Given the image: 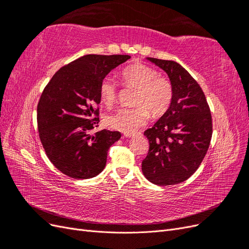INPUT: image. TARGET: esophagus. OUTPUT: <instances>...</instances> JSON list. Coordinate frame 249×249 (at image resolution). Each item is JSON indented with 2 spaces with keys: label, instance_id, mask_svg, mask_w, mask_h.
Here are the masks:
<instances>
[{
  "label": "esophagus",
  "instance_id": "esophagus-1",
  "mask_svg": "<svg viewBox=\"0 0 249 249\" xmlns=\"http://www.w3.org/2000/svg\"><path fill=\"white\" fill-rule=\"evenodd\" d=\"M124 136L125 138H131V137H134V136H135V134H133V133H124Z\"/></svg>",
  "mask_w": 249,
  "mask_h": 249
}]
</instances>
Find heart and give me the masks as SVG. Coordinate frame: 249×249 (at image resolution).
<instances>
[{
    "mask_svg": "<svg viewBox=\"0 0 249 249\" xmlns=\"http://www.w3.org/2000/svg\"><path fill=\"white\" fill-rule=\"evenodd\" d=\"M120 78L125 87L137 88L135 99L136 108H122L105 118V123L120 132L134 133L144 125L150 116L162 115L167 111L173 95L171 82L150 66L135 63L125 67L120 72ZM118 88L111 78H104L100 84V96L106 106H112L117 100Z\"/></svg>",
    "mask_w": 249,
    "mask_h": 249,
    "instance_id": "b5f03b06",
    "label": "heart"
}]
</instances>
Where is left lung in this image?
Returning a JSON list of instances; mask_svg holds the SVG:
<instances>
[{
    "instance_id": "obj_1",
    "label": "left lung",
    "mask_w": 249,
    "mask_h": 249,
    "mask_svg": "<svg viewBox=\"0 0 249 249\" xmlns=\"http://www.w3.org/2000/svg\"><path fill=\"white\" fill-rule=\"evenodd\" d=\"M168 74L173 95L170 106L144 132L149 149L142 172L155 185H176L199 167L212 138V116L205 93L182 65L146 58Z\"/></svg>"
}]
</instances>
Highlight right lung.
Here are the masks:
<instances>
[{"label": "right lung", "mask_w": 249, "mask_h": 249, "mask_svg": "<svg viewBox=\"0 0 249 249\" xmlns=\"http://www.w3.org/2000/svg\"><path fill=\"white\" fill-rule=\"evenodd\" d=\"M129 55H86L61 67L43 89L37 105L39 138L54 166L72 178L99 175L106 166L117 131H90L100 122V84Z\"/></svg>", "instance_id": "1"}]
</instances>
